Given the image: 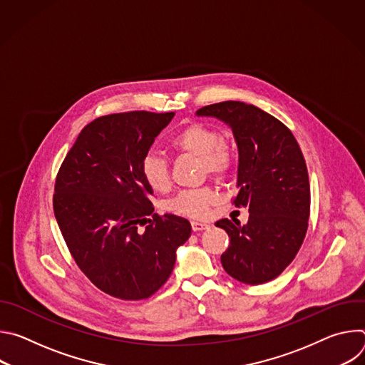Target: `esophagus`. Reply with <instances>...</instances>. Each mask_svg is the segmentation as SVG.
Here are the masks:
<instances>
[{
	"instance_id": "esophagus-1",
	"label": "esophagus",
	"mask_w": 365,
	"mask_h": 365,
	"mask_svg": "<svg viewBox=\"0 0 365 365\" xmlns=\"http://www.w3.org/2000/svg\"><path fill=\"white\" fill-rule=\"evenodd\" d=\"M190 225H192V230H193V231H202V230H206L207 227H210L207 224L197 222V221H192V222H190Z\"/></svg>"
}]
</instances>
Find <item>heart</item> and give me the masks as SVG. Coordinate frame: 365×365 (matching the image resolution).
Segmentation results:
<instances>
[{"instance_id": "heart-1", "label": "heart", "mask_w": 365, "mask_h": 365, "mask_svg": "<svg viewBox=\"0 0 365 365\" xmlns=\"http://www.w3.org/2000/svg\"><path fill=\"white\" fill-rule=\"evenodd\" d=\"M170 147L179 153L199 158L200 173L215 178H227L235 165V154L231 145L222 140V134L211 125L190 123L178 130L170 138ZM141 175L154 192H168L172 187L170 169L166 158L160 153H145L141 159ZM215 187L206 185L197 189H186L165 203V210L190 217L205 218L210 206L218 200Z\"/></svg>"}]
</instances>
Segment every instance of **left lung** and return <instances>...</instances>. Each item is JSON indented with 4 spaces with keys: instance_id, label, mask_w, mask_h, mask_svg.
<instances>
[{
    "instance_id": "1",
    "label": "left lung",
    "mask_w": 365,
    "mask_h": 365,
    "mask_svg": "<svg viewBox=\"0 0 365 365\" xmlns=\"http://www.w3.org/2000/svg\"><path fill=\"white\" fill-rule=\"evenodd\" d=\"M196 114L227 123L238 145L232 203L247 207L250 217L247 225L228 218L215 222L230 237L222 267L245 284L270 282L293 262L307 231L310 186L303 153L282 121L250 103L224 101Z\"/></svg>"
}]
</instances>
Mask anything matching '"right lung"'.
Instances as JSON below:
<instances>
[{
  "mask_svg": "<svg viewBox=\"0 0 365 365\" xmlns=\"http://www.w3.org/2000/svg\"><path fill=\"white\" fill-rule=\"evenodd\" d=\"M175 113L103 115L78 135L58 172L53 211L82 273L103 293L141 300L169 279L187 220L153 214L141 159ZM140 226H144L143 230Z\"/></svg>",
  "mask_w": 365,
  "mask_h": 365,
  "instance_id": "right-lung-1",
  "label": "right lung"
}]
</instances>
